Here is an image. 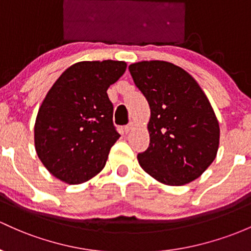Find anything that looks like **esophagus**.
Listing matches in <instances>:
<instances>
[{
	"label": "esophagus",
	"mask_w": 251,
	"mask_h": 251,
	"mask_svg": "<svg viewBox=\"0 0 251 251\" xmlns=\"http://www.w3.org/2000/svg\"><path fill=\"white\" fill-rule=\"evenodd\" d=\"M133 126H134L133 123H129V125H126L125 126V131H126V133H129V131H130L131 129H133Z\"/></svg>",
	"instance_id": "34e87169"
}]
</instances>
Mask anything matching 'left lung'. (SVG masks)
<instances>
[{
  "label": "left lung",
  "mask_w": 251,
  "mask_h": 251,
  "mask_svg": "<svg viewBox=\"0 0 251 251\" xmlns=\"http://www.w3.org/2000/svg\"><path fill=\"white\" fill-rule=\"evenodd\" d=\"M151 107L150 146L139 153L141 168L159 182L183 185L200 177L217 157L220 129L199 83L164 61L129 66Z\"/></svg>",
  "instance_id": "left-lung-1"
}]
</instances>
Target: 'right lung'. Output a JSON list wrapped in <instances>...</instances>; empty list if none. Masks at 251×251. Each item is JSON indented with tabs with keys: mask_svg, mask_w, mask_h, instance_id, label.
I'll list each match as a JSON object with an SVG mask.
<instances>
[{
	"mask_svg": "<svg viewBox=\"0 0 251 251\" xmlns=\"http://www.w3.org/2000/svg\"><path fill=\"white\" fill-rule=\"evenodd\" d=\"M126 68L122 61L79 62L50 88L37 115L34 144L39 159L56 178L79 184L103 170L121 136L106 91Z\"/></svg>",
	"mask_w": 251,
	"mask_h": 251,
	"instance_id": "right-lung-1",
	"label": "right lung"
}]
</instances>
